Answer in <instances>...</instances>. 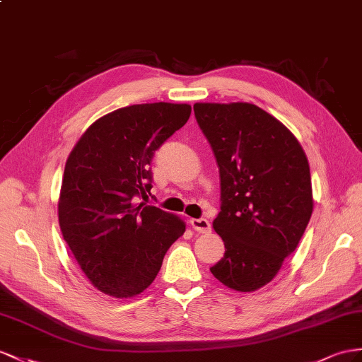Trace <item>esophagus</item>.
<instances>
[{"instance_id": "34e87169", "label": "esophagus", "mask_w": 362, "mask_h": 362, "mask_svg": "<svg viewBox=\"0 0 362 362\" xmlns=\"http://www.w3.org/2000/svg\"><path fill=\"white\" fill-rule=\"evenodd\" d=\"M191 226L196 229L197 233H202V234H206L211 230V223L206 218H192Z\"/></svg>"}]
</instances>
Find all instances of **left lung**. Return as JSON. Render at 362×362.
I'll return each mask as SVG.
<instances>
[{
  "instance_id": "8db88e82",
  "label": "left lung",
  "mask_w": 362,
  "mask_h": 362,
  "mask_svg": "<svg viewBox=\"0 0 362 362\" xmlns=\"http://www.w3.org/2000/svg\"><path fill=\"white\" fill-rule=\"evenodd\" d=\"M194 115L220 173L212 226L225 255L211 272L230 289L254 292L272 281L310 220L308 157L280 120L254 104L197 102Z\"/></svg>"
}]
</instances>
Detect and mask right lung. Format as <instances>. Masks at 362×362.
<instances>
[{
  "label": "right lung",
  "mask_w": 362,
  "mask_h": 362,
  "mask_svg": "<svg viewBox=\"0 0 362 362\" xmlns=\"http://www.w3.org/2000/svg\"><path fill=\"white\" fill-rule=\"evenodd\" d=\"M191 105L154 102L93 122L64 170L58 217L64 240L98 291L115 298L144 292L187 223L139 200L151 196L154 151L188 122Z\"/></svg>",
  "instance_id": "add662e5"
}]
</instances>
